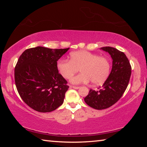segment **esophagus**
<instances>
[{
	"instance_id": "esophagus-1",
	"label": "esophagus",
	"mask_w": 147,
	"mask_h": 147,
	"mask_svg": "<svg viewBox=\"0 0 147 147\" xmlns=\"http://www.w3.org/2000/svg\"><path fill=\"white\" fill-rule=\"evenodd\" d=\"M70 87L71 88H73V89H78L80 88V87H78V86H71Z\"/></svg>"
}]
</instances>
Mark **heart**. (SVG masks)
<instances>
[{"label": "heart", "mask_w": 147, "mask_h": 147, "mask_svg": "<svg viewBox=\"0 0 147 147\" xmlns=\"http://www.w3.org/2000/svg\"><path fill=\"white\" fill-rule=\"evenodd\" d=\"M70 59H59L56 67L59 73L65 79H69L80 70L82 73L71 79L73 84L87 83L91 81L95 85L105 82L110 73V62L105 56L86 51L73 52L69 54Z\"/></svg>", "instance_id": "obj_1"}]
</instances>
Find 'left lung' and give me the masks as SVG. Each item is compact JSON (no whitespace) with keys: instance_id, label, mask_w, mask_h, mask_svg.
I'll use <instances>...</instances> for the list:
<instances>
[{"instance_id":"obj_1","label":"left lung","mask_w":147,"mask_h":147,"mask_svg":"<svg viewBox=\"0 0 147 147\" xmlns=\"http://www.w3.org/2000/svg\"><path fill=\"white\" fill-rule=\"evenodd\" d=\"M113 59L112 69L98 91L90 89L84 98L86 103L96 109H104L113 105L123 96L130 81L131 67L125 54L111 47H102Z\"/></svg>"}]
</instances>
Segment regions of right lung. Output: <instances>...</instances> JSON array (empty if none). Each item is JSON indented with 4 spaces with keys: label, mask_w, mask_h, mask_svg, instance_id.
Wrapping results in <instances>:
<instances>
[{
    "label": "right lung",
    "mask_w": 147,
    "mask_h": 147,
    "mask_svg": "<svg viewBox=\"0 0 147 147\" xmlns=\"http://www.w3.org/2000/svg\"><path fill=\"white\" fill-rule=\"evenodd\" d=\"M69 49L37 47L20 56L15 67V82L20 96L34 110L51 112L63 104L69 86L56 64Z\"/></svg>",
    "instance_id": "right-lung-1"
}]
</instances>
